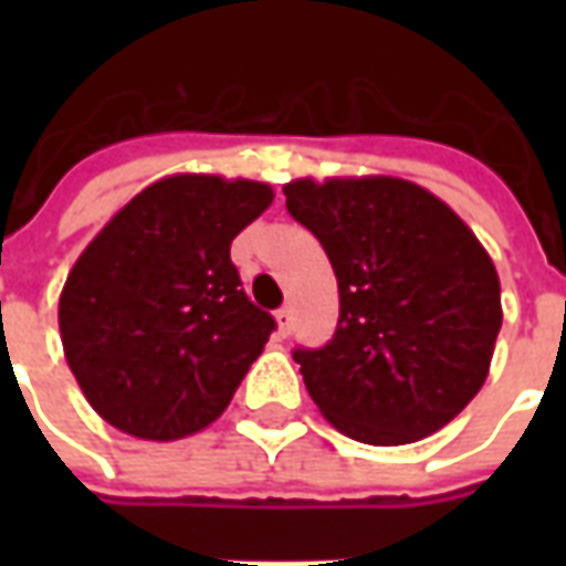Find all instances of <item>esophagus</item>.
<instances>
[{
  "mask_svg": "<svg viewBox=\"0 0 566 566\" xmlns=\"http://www.w3.org/2000/svg\"><path fill=\"white\" fill-rule=\"evenodd\" d=\"M275 321H279V333L287 336V333H291V324H294V312H291V306L279 308V312H275Z\"/></svg>",
  "mask_w": 566,
  "mask_h": 566,
  "instance_id": "obj_1",
  "label": "esophagus"
}]
</instances>
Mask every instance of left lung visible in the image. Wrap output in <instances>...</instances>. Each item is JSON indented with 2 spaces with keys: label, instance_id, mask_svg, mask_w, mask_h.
Wrapping results in <instances>:
<instances>
[{
  "label": "left lung",
  "instance_id": "8db88e82",
  "mask_svg": "<svg viewBox=\"0 0 566 566\" xmlns=\"http://www.w3.org/2000/svg\"><path fill=\"white\" fill-rule=\"evenodd\" d=\"M284 197L339 284L331 343L294 348L312 400L369 446L437 433L479 394L497 343L500 282L485 248L403 178H303Z\"/></svg>",
  "mask_w": 566,
  "mask_h": 566
}]
</instances>
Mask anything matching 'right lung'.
Returning a JSON list of instances; mask_svg holds the SVG:
<instances>
[{
  "label": "right lung",
  "instance_id": "right-lung-1",
  "mask_svg": "<svg viewBox=\"0 0 566 566\" xmlns=\"http://www.w3.org/2000/svg\"><path fill=\"white\" fill-rule=\"evenodd\" d=\"M270 202L260 181L172 175L84 248L60 296V336L108 424L181 439L233 400L275 318L248 300L230 245Z\"/></svg>",
  "mask_w": 566,
  "mask_h": 566
}]
</instances>
